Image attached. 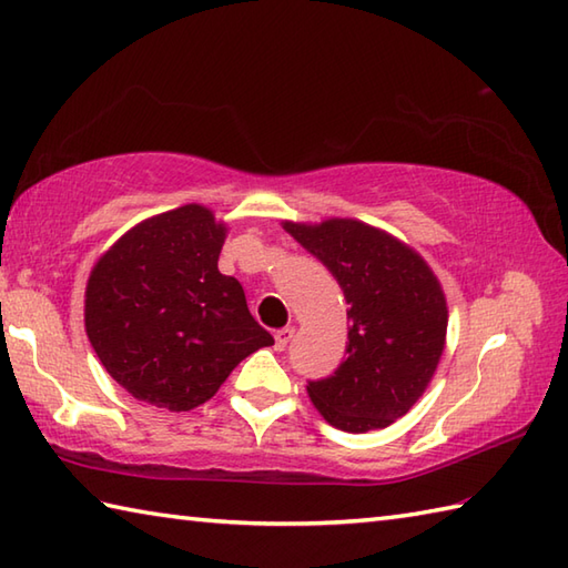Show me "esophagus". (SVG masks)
<instances>
[{"label": "esophagus", "instance_id": "obj_1", "mask_svg": "<svg viewBox=\"0 0 568 568\" xmlns=\"http://www.w3.org/2000/svg\"><path fill=\"white\" fill-rule=\"evenodd\" d=\"M293 336H295V329H293V327L277 329V332H275V348H277V352H285V346L291 344Z\"/></svg>", "mask_w": 568, "mask_h": 568}]
</instances>
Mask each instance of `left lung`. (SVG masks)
<instances>
[{
  "instance_id": "1",
  "label": "left lung",
  "mask_w": 568,
  "mask_h": 568,
  "mask_svg": "<svg viewBox=\"0 0 568 568\" xmlns=\"http://www.w3.org/2000/svg\"><path fill=\"white\" fill-rule=\"evenodd\" d=\"M317 256L348 303L346 358L310 381V400L332 427L361 434L393 425L425 393L444 352L446 297L427 261L403 241L356 220L285 222Z\"/></svg>"
}]
</instances>
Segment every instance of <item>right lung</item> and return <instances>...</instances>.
Returning <instances> with one entry per match:
<instances>
[{
	"label": "right lung",
	"instance_id": "right-lung-1",
	"mask_svg": "<svg viewBox=\"0 0 568 568\" xmlns=\"http://www.w3.org/2000/svg\"><path fill=\"white\" fill-rule=\"evenodd\" d=\"M226 224L185 204L136 224L94 263L84 332L122 388L171 413L207 403L241 361L271 346L244 287L216 268Z\"/></svg>",
	"mask_w": 568,
	"mask_h": 568
}]
</instances>
